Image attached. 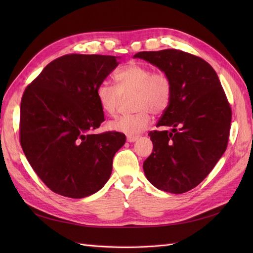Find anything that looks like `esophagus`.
<instances>
[{"label":"esophagus","instance_id":"obj_1","mask_svg":"<svg viewBox=\"0 0 253 253\" xmlns=\"http://www.w3.org/2000/svg\"><path fill=\"white\" fill-rule=\"evenodd\" d=\"M137 139H138V136H127V137H126V140H127L128 142H134V141H136Z\"/></svg>","mask_w":253,"mask_h":253}]
</instances>
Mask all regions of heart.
I'll return each instance as SVG.
<instances>
[{"instance_id": "obj_1", "label": "heart", "mask_w": 253, "mask_h": 253, "mask_svg": "<svg viewBox=\"0 0 253 253\" xmlns=\"http://www.w3.org/2000/svg\"><path fill=\"white\" fill-rule=\"evenodd\" d=\"M117 89L106 83L97 88V99L101 110L113 116L117 113L121 95L134 93L133 108L136 113L110 121L109 127L127 136L138 135L151 125V112L154 115L165 112L171 101L172 84L164 72L138 63H129L114 75Z\"/></svg>"}]
</instances>
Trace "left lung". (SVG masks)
I'll use <instances>...</instances> for the list:
<instances>
[{
  "mask_svg": "<svg viewBox=\"0 0 253 253\" xmlns=\"http://www.w3.org/2000/svg\"><path fill=\"white\" fill-rule=\"evenodd\" d=\"M134 58L157 66L172 84L170 104L157 126L173 128L149 133L153 152L143 163L145 177L165 192H188L208 176L225 153L231 106L217 74L200 57L171 48L140 51Z\"/></svg>",
  "mask_w": 253,
  "mask_h": 253,
  "instance_id": "left-lung-1",
  "label": "left lung"
}]
</instances>
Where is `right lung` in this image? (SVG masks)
<instances>
[{"instance_id":"obj_1","label":"right lung","mask_w":253,"mask_h":253,"mask_svg":"<svg viewBox=\"0 0 253 253\" xmlns=\"http://www.w3.org/2000/svg\"><path fill=\"white\" fill-rule=\"evenodd\" d=\"M118 64L114 56L71 53L51 61L25 88L20 143L52 192L83 198L109 180L126 135L91 131L104 121L97 88Z\"/></svg>"}]
</instances>
